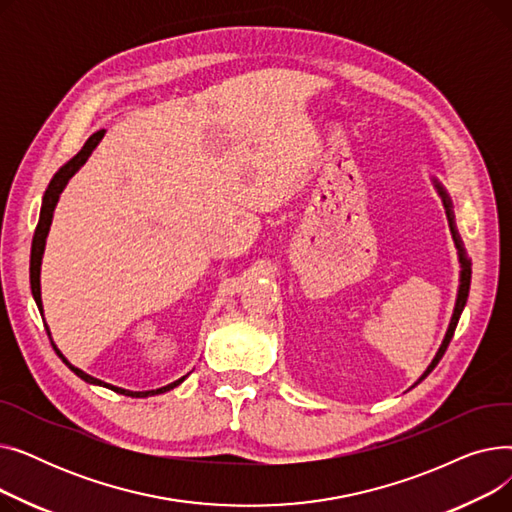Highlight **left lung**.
Segmentation results:
<instances>
[{
  "label": "left lung",
  "mask_w": 512,
  "mask_h": 512,
  "mask_svg": "<svg viewBox=\"0 0 512 512\" xmlns=\"http://www.w3.org/2000/svg\"><path fill=\"white\" fill-rule=\"evenodd\" d=\"M432 180H434V186H436L438 195L442 197V203H444V209H446V218H448V226H450V232H452V240H454V247H456V251H459L461 278H459V292H456V303H454V311H452V317H450V324H448L446 336H444V340H442V344H440V348H438L436 357L432 359V363L427 365V369L423 371L421 378H419V380L413 384V388H415L417 384H421V382L427 378V375L434 371V367L440 363V359L444 357L446 348H448V344H450V340H452V336H454L456 324H459V317H461V313H463V309H465V305H467V297H469V286H471V259L467 257L465 245H463V240H461V236H459V230H456V224H454V211H452V201H450L448 193L444 191V186H442V184H440L436 178H432Z\"/></svg>",
  "instance_id": "8db88e82"
}]
</instances>
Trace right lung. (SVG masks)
I'll use <instances>...</instances> for the list:
<instances>
[{
    "instance_id": "1",
    "label": "right lung",
    "mask_w": 512,
    "mask_h": 512,
    "mask_svg": "<svg viewBox=\"0 0 512 512\" xmlns=\"http://www.w3.org/2000/svg\"><path fill=\"white\" fill-rule=\"evenodd\" d=\"M103 134H105V130H97L95 134H91V137L87 139V143L83 145V149H80V151L68 161V164H64V166L56 172V176L51 178V182H49V186H47V191H45V195H43L41 213H39V224H37V230H35V236H33V247H31V290H33V299H35V303H37V307H39V311H41V317H43V301H41V261H43V251H45V240H47V234H49V226H51V220H53V209H56V205H58V201H60V195H62V191L66 188L68 180H70L80 168L85 166V161L91 157V153L95 151V147H97L99 141L103 139ZM45 330H47L49 340H51V332H49L47 324H45ZM51 344H53V351L58 353V357L68 365L70 371H74V373L78 375L80 380H85L87 384H93V386L110 388V390H114V392H118V394L132 396V398H147V396H155V394H164V392H168V390H174L176 386H180V384L188 378V373H186V375H182L180 380H176V382H172V384H168V386H164V388L145 390V392H132V390H124V388L112 386V384H105V382L93 378V375L85 373L83 369L74 367V365L60 353V348L56 346V342L51 340Z\"/></svg>"
}]
</instances>
